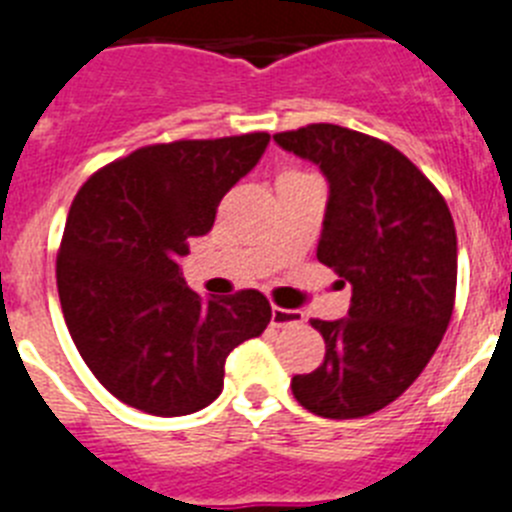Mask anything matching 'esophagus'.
Returning <instances> with one entry per match:
<instances>
[{"instance_id": "1", "label": "esophagus", "mask_w": 512, "mask_h": 512, "mask_svg": "<svg viewBox=\"0 0 512 512\" xmlns=\"http://www.w3.org/2000/svg\"><path fill=\"white\" fill-rule=\"evenodd\" d=\"M305 315L300 310H287V307H271V325L274 328H289V325H302Z\"/></svg>"}]
</instances>
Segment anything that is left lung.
<instances>
[{"instance_id": "8db88e82", "label": "left lung", "mask_w": 512, "mask_h": 512, "mask_svg": "<svg viewBox=\"0 0 512 512\" xmlns=\"http://www.w3.org/2000/svg\"><path fill=\"white\" fill-rule=\"evenodd\" d=\"M328 179L318 261L351 284L348 318L312 320L323 364L292 395L323 418H364L420 377L449 328L456 228L438 189L384 140L341 125L274 135Z\"/></svg>"}]
</instances>
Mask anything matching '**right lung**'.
Masks as SVG:
<instances>
[{
	"label": "right lung",
	"mask_w": 512,
	"mask_h": 512,
	"mask_svg": "<svg viewBox=\"0 0 512 512\" xmlns=\"http://www.w3.org/2000/svg\"><path fill=\"white\" fill-rule=\"evenodd\" d=\"M266 146L269 133L138 148L71 202L56 261L63 318L94 377L130 408L161 418L207 408L230 351L269 325L261 292L202 297L179 269Z\"/></svg>",
	"instance_id": "obj_1"
}]
</instances>
